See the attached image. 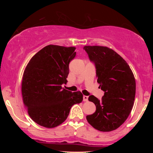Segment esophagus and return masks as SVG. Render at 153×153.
<instances>
[{"instance_id": "1", "label": "esophagus", "mask_w": 153, "mask_h": 153, "mask_svg": "<svg viewBox=\"0 0 153 153\" xmlns=\"http://www.w3.org/2000/svg\"><path fill=\"white\" fill-rule=\"evenodd\" d=\"M88 96H84V97H83V100H84V101L86 102L88 101Z\"/></svg>"}]
</instances>
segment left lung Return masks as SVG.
Listing matches in <instances>:
<instances>
[{
	"mask_svg": "<svg viewBox=\"0 0 153 153\" xmlns=\"http://www.w3.org/2000/svg\"><path fill=\"white\" fill-rule=\"evenodd\" d=\"M84 49L94 64L97 82L105 92L101 100L89 97L97 108L86 116L87 121L99 131L115 130L132 109L136 94L134 74L127 62L112 49L100 46H85Z\"/></svg>",
	"mask_w": 153,
	"mask_h": 153,
	"instance_id": "left-lung-1",
	"label": "left lung"
}]
</instances>
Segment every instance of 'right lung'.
<instances>
[{"mask_svg":"<svg viewBox=\"0 0 153 153\" xmlns=\"http://www.w3.org/2000/svg\"><path fill=\"white\" fill-rule=\"evenodd\" d=\"M75 47L48 45L30 59L23 76L24 104L31 119L53 128L68 117L72 106L83 100L81 92L62 88L67 82L69 64L76 55Z\"/></svg>","mask_w":153,"mask_h":153,"instance_id":"obj_1","label":"right lung"}]
</instances>
